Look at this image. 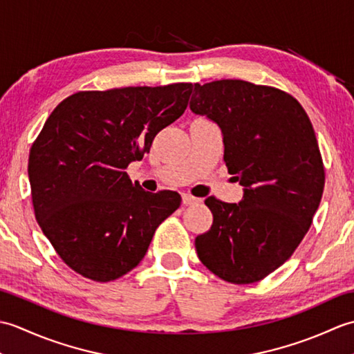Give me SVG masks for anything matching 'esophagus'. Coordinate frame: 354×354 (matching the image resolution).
<instances>
[{"label": "esophagus", "instance_id": "34e87169", "mask_svg": "<svg viewBox=\"0 0 354 354\" xmlns=\"http://www.w3.org/2000/svg\"><path fill=\"white\" fill-rule=\"evenodd\" d=\"M199 199L190 196V194H183V204L184 205H193V204H198Z\"/></svg>", "mask_w": 354, "mask_h": 354}]
</instances>
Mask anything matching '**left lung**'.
<instances>
[{
	"label": "left lung",
	"mask_w": 354,
	"mask_h": 354,
	"mask_svg": "<svg viewBox=\"0 0 354 354\" xmlns=\"http://www.w3.org/2000/svg\"><path fill=\"white\" fill-rule=\"evenodd\" d=\"M190 109L219 126L223 160L243 185L239 204L205 199L213 225L196 237L199 260L222 280L274 272L309 231L324 190L313 126L292 95L245 80L194 84Z\"/></svg>",
	"instance_id": "left-lung-1"
}]
</instances>
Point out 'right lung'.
Masks as SVG:
<instances>
[{
  "instance_id": "1",
  "label": "right lung",
  "mask_w": 354,
  "mask_h": 354,
  "mask_svg": "<svg viewBox=\"0 0 354 354\" xmlns=\"http://www.w3.org/2000/svg\"><path fill=\"white\" fill-rule=\"evenodd\" d=\"M192 84L82 91L56 106L28 156L36 221L66 265L117 280L145 257L155 230L181 205L149 193L124 169L184 114Z\"/></svg>"
}]
</instances>
